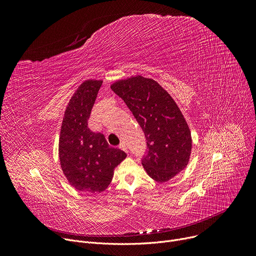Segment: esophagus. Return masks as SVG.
I'll return each instance as SVG.
<instances>
[{
  "label": "esophagus",
  "mask_w": 256,
  "mask_h": 256,
  "mask_svg": "<svg viewBox=\"0 0 256 256\" xmlns=\"http://www.w3.org/2000/svg\"><path fill=\"white\" fill-rule=\"evenodd\" d=\"M119 148L124 150V152H128V147H126V145L124 142H121V143L119 144Z\"/></svg>",
  "instance_id": "esophagus-1"
}]
</instances>
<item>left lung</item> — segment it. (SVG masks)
Masks as SVG:
<instances>
[{
    "instance_id": "obj_1",
    "label": "left lung",
    "mask_w": 256,
    "mask_h": 256,
    "mask_svg": "<svg viewBox=\"0 0 256 256\" xmlns=\"http://www.w3.org/2000/svg\"><path fill=\"white\" fill-rule=\"evenodd\" d=\"M111 89L124 100L146 138L142 165L160 182L171 180L189 163L191 132L180 108L152 78L141 76L120 80Z\"/></svg>"
}]
</instances>
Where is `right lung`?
I'll return each mask as SVG.
<instances>
[{
	"mask_svg": "<svg viewBox=\"0 0 256 256\" xmlns=\"http://www.w3.org/2000/svg\"><path fill=\"white\" fill-rule=\"evenodd\" d=\"M102 80H87L76 90L62 121L59 158L62 171L78 191L100 193L126 154L109 146L102 132L88 128V119Z\"/></svg>",
	"mask_w": 256,
	"mask_h": 256,
	"instance_id": "1",
	"label": "right lung"
}]
</instances>
